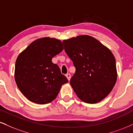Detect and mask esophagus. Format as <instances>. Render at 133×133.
Listing matches in <instances>:
<instances>
[{
    "instance_id": "34e87169",
    "label": "esophagus",
    "mask_w": 133,
    "mask_h": 133,
    "mask_svg": "<svg viewBox=\"0 0 133 133\" xmlns=\"http://www.w3.org/2000/svg\"><path fill=\"white\" fill-rule=\"evenodd\" d=\"M66 77L67 78V79H68V81H70V78H71V75L69 74V73H68V74L66 75Z\"/></svg>"
}]
</instances>
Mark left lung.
<instances>
[{"label":"left lung","mask_w":133,"mask_h":133,"mask_svg":"<svg viewBox=\"0 0 133 133\" xmlns=\"http://www.w3.org/2000/svg\"><path fill=\"white\" fill-rule=\"evenodd\" d=\"M63 44L76 68L70 84L78 97L88 104H96L105 98L117 79L112 52L88 35L63 40Z\"/></svg>","instance_id":"left-lung-1"}]
</instances>
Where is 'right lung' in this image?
<instances>
[{
  "instance_id": "add662e5",
  "label": "right lung",
  "mask_w": 133,
  "mask_h": 133,
  "mask_svg": "<svg viewBox=\"0 0 133 133\" xmlns=\"http://www.w3.org/2000/svg\"><path fill=\"white\" fill-rule=\"evenodd\" d=\"M63 49L58 39L43 37L35 40L16 58L15 79L29 101L46 104L57 97L62 86L68 82L52 59Z\"/></svg>"
}]
</instances>
